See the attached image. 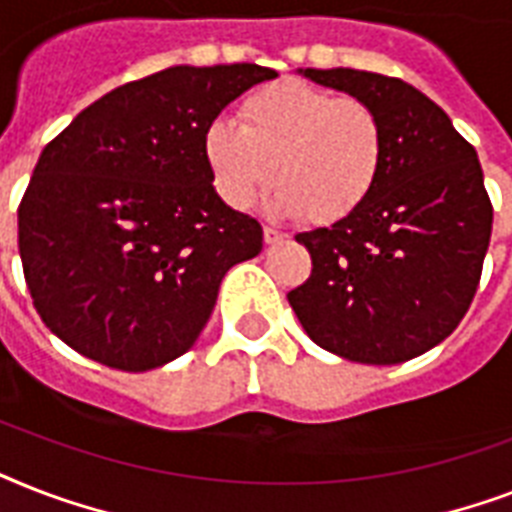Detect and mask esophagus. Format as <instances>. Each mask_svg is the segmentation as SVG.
<instances>
[{
    "label": "esophagus",
    "instance_id": "obj_1",
    "mask_svg": "<svg viewBox=\"0 0 512 512\" xmlns=\"http://www.w3.org/2000/svg\"><path fill=\"white\" fill-rule=\"evenodd\" d=\"M263 239H265V244H276V241L287 239V233L279 231V228H271V225H265Z\"/></svg>",
    "mask_w": 512,
    "mask_h": 512
}]
</instances>
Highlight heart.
<instances>
[{"instance_id": "b5f03b06", "label": "heart", "mask_w": 512, "mask_h": 512, "mask_svg": "<svg viewBox=\"0 0 512 512\" xmlns=\"http://www.w3.org/2000/svg\"><path fill=\"white\" fill-rule=\"evenodd\" d=\"M385 148L377 108L300 79L249 92L239 127L217 119L201 135L204 164L228 207L247 209L276 175L273 207L316 225L340 223L364 207Z\"/></svg>"}]
</instances>
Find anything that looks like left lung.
Here are the masks:
<instances>
[{
    "instance_id": "1",
    "label": "left lung",
    "mask_w": 512,
    "mask_h": 512,
    "mask_svg": "<svg viewBox=\"0 0 512 512\" xmlns=\"http://www.w3.org/2000/svg\"><path fill=\"white\" fill-rule=\"evenodd\" d=\"M308 79L377 108L385 167L364 207L297 233L311 276L287 295L316 345L361 364H401L452 335L476 297L492 201L476 148L412 84L356 68Z\"/></svg>"
}]
</instances>
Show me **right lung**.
Listing matches in <instances>:
<instances>
[{
    "label": "right lung",
    "mask_w": 512,
    "mask_h": 512,
    "mask_svg": "<svg viewBox=\"0 0 512 512\" xmlns=\"http://www.w3.org/2000/svg\"><path fill=\"white\" fill-rule=\"evenodd\" d=\"M257 63L172 66L116 87L44 146L18 207L36 313L76 353L122 372L183 356L220 281L263 228L217 196L201 135Z\"/></svg>",
    "instance_id": "right-lung-1"
}]
</instances>
